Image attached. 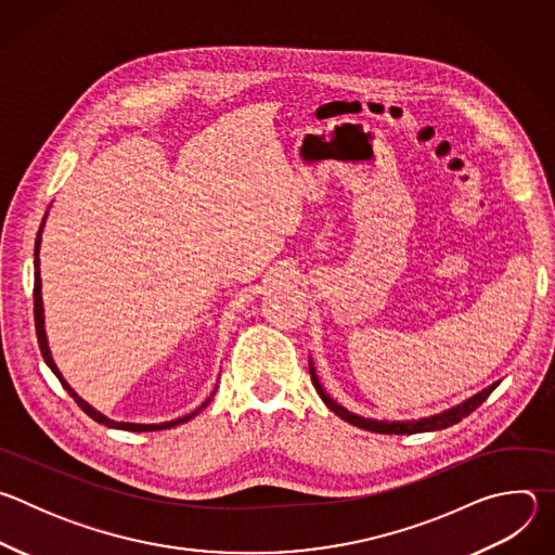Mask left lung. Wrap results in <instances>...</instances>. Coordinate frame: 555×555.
<instances>
[{"label": "left lung", "instance_id": "8db88e82", "mask_svg": "<svg viewBox=\"0 0 555 555\" xmlns=\"http://www.w3.org/2000/svg\"><path fill=\"white\" fill-rule=\"evenodd\" d=\"M309 373H311V382H313L315 390H319L323 402H325L340 420H345V422H349V424H353V426H358V428H364V430H371V433H382V435H415V433H430V430H441V428H448V426H452V424H459V422H461L463 417H467L472 411H477V409L490 398V392L499 386V382H496V384L488 386L486 390L474 395V398L465 400L463 404H459V406H454V409H450V411H443V413H439V415L426 417V420H417V422H375V420L358 417V415L349 413L347 409H343L340 404H336V402L330 398V395L323 390L319 377H315V371H313L311 362H309Z\"/></svg>", "mask_w": 555, "mask_h": 555}]
</instances>
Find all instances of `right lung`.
Listing matches in <instances>:
<instances>
[{
  "mask_svg": "<svg viewBox=\"0 0 555 555\" xmlns=\"http://www.w3.org/2000/svg\"><path fill=\"white\" fill-rule=\"evenodd\" d=\"M43 221H46V219H43ZM41 228H43V223H41ZM41 228H39V232H37V242H35V289H33V296H35V330H37V340H39V349H41V356H43L46 364H48V366L52 369V373L59 377V382L63 384V388L69 392V398H72L78 406H81V411H83L86 415H90L94 422H99V424H103V426H107V428L131 430V433H151V430H165V428H171V426H176V424L189 422L197 411L191 413V415H186V417H182V420L165 422V424H125V422H112V420H107L105 415L96 413L88 402H83L81 398H78V395L69 388V384L61 377L56 364L52 362V356H50V349H48V340H46V332H43V302H41V279H39V242H41ZM206 404H208V402H204L202 409H204Z\"/></svg>",
  "mask_w": 555,
  "mask_h": 555,
  "instance_id": "obj_1",
  "label": "right lung"
}]
</instances>
